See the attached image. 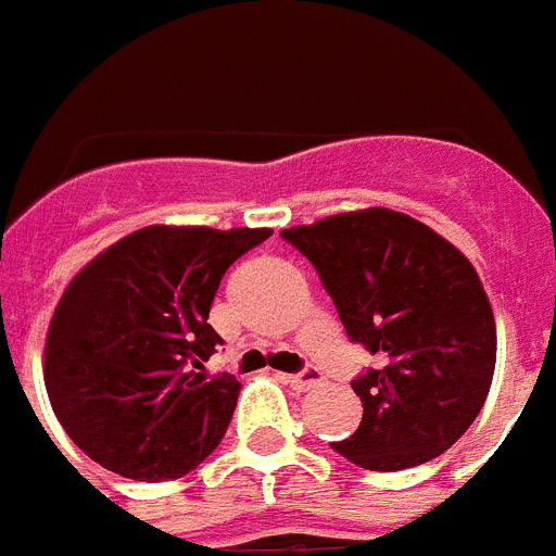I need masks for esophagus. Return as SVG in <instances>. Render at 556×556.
Returning <instances> with one entry per match:
<instances>
[{"instance_id": "esophagus-1", "label": "esophagus", "mask_w": 556, "mask_h": 556, "mask_svg": "<svg viewBox=\"0 0 556 556\" xmlns=\"http://www.w3.org/2000/svg\"><path fill=\"white\" fill-rule=\"evenodd\" d=\"M283 381H287V384H290L292 390H299V393H304V390L315 388V384L321 381V372H318V370H306V372H301V376H283Z\"/></svg>"}]
</instances>
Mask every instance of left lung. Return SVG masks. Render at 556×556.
I'll use <instances>...</instances> for the list:
<instances>
[{
  "instance_id": "obj_1",
  "label": "left lung",
  "mask_w": 556,
  "mask_h": 556,
  "mask_svg": "<svg viewBox=\"0 0 556 556\" xmlns=\"http://www.w3.org/2000/svg\"><path fill=\"white\" fill-rule=\"evenodd\" d=\"M281 235L318 269L350 339L384 362L353 381L362 425L332 451L367 470L445 454L482 410L496 367L494 309L473 264L428 224L384 206Z\"/></svg>"
}]
</instances>
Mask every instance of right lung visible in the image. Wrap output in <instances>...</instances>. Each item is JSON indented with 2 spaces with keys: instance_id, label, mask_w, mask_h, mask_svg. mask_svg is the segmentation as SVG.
I'll return each mask as SVG.
<instances>
[{
  "instance_id": "obj_1",
  "label": "right lung",
  "mask_w": 556,
  "mask_h": 556,
  "mask_svg": "<svg viewBox=\"0 0 556 556\" xmlns=\"http://www.w3.org/2000/svg\"><path fill=\"white\" fill-rule=\"evenodd\" d=\"M273 229L143 226L91 257L46 336V390L74 445L126 479L198 468L224 439L241 384L208 376V306L229 266Z\"/></svg>"
}]
</instances>
